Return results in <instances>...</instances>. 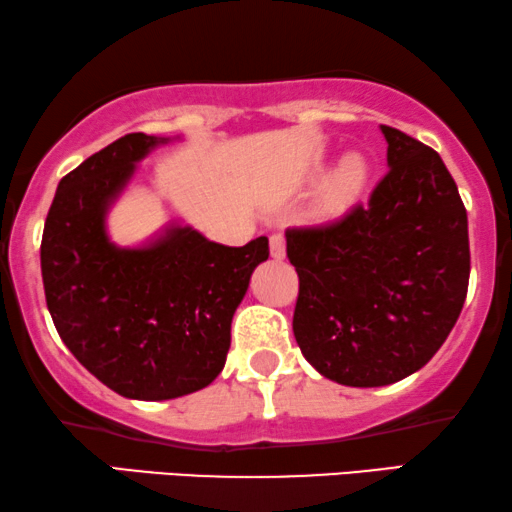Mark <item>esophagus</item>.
Returning <instances> with one entry per match:
<instances>
[{"instance_id":"1","label":"esophagus","mask_w":512,"mask_h":512,"mask_svg":"<svg viewBox=\"0 0 512 512\" xmlns=\"http://www.w3.org/2000/svg\"><path fill=\"white\" fill-rule=\"evenodd\" d=\"M269 250L274 260H283V257H286V238H283V234L269 236Z\"/></svg>"}]
</instances>
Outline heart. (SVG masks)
<instances>
[{
	"label": "heart",
	"mask_w": 512,
	"mask_h": 512,
	"mask_svg": "<svg viewBox=\"0 0 512 512\" xmlns=\"http://www.w3.org/2000/svg\"><path fill=\"white\" fill-rule=\"evenodd\" d=\"M368 179H371V165L361 153H347L338 160L333 172L323 181V205L331 212L352 208L364 196Z\"/></svg>",
	"instance_id": "obj_1"
}]
</instances>
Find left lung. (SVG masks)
Wrapping results in <instances>:
<instances>
[{"instance_id":"8db88e82","label":"left lung","mask_w":512,"mask_h":512,"mask_svg":"<svg viewBox=\"0 0 512 512\" xmlns=\"http://www.w3.org/2000/svg\"><path fill=\"white\" fill-rule=\"evenodd\" d=\"M390 170L366 205L293 226V333L304 359L340 385L380 387L435 357L470 278L468 215L437 151L383 125Z\"/></svg>"}]
</instances>
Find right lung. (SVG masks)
<instances>
[{"mask_svg":"<svg viewBox=\"0 0 512 512\" xmlns=\"http://www.w3.org/2000/svg\"><path fill=\"white\" fill-rule=\"evenodd\" d=\"M125 134L58 184L42 234L51 319L75 359L127 399L160 401L208 387L222 373L231 319L269 238L243 248L172 226L146 248L108 241L106 212L153 146Z\"/></svg>","mask_w":512,"mask_h":512,"instance_id":"1","label":"right lung"}]
</instances>
